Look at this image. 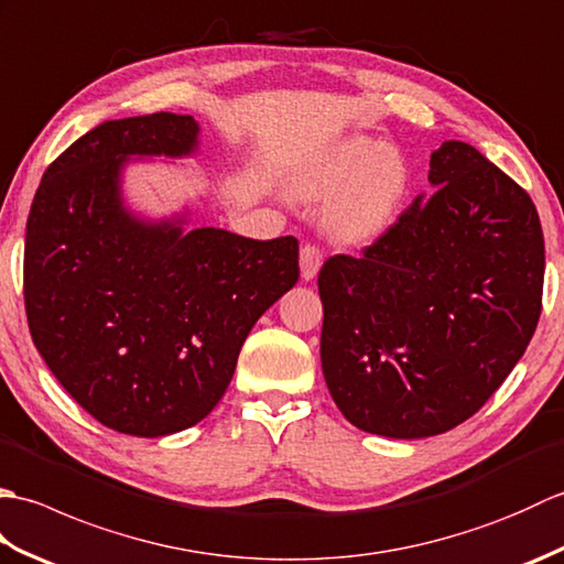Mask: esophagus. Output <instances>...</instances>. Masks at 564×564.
<instances>
[{"mask_svg": "<svg viewBox=\"0 0 564 564\" xmlns=\"http://www.w3.org/2000/svg\"><path fill=\"white\" fill-rule=\"evenodd\" d=\"M322 267V251L315 245H305L301 249V275L303 281H313Z\"/></svg>", "mask_w": 564, "mask_h": 564, "instance_id": "34e87169", "label": "esophagus"}]
</instances>
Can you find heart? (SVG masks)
<instances>
[{
	"label": "heart",
	"instance_id": "heart-1",
	"mask_svg": "<svg viewBox=\"0 0 564 564\" xmlns=\"http://www.w3.org/2000/svg\"><path fill=\"white\" fill-rule=\"evenodd\" d=\"M414 170L406 154L373 138H344L301 162L291 174L289 194L301 203L325 200L327 235L337 245L376 242L412 196Z\"/></svg>",
	"mask_w": 564,
	"mask_h": 564
}]
</instances>
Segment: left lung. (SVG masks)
Instances as JSON below:
<instances>
[{
  "label": "left lung",
  "mask_w": 564,
  "mask_h": 564,
  "mask_svg": "<svg viewBox=\"0 0 564 564\" xmlns=\"http://www.w3.org/2000/svg\"><path fill=\"white\" fill-rule=\"evenodd\" d=\"M429 184L361 259L319 271L322 373L349 422L426 438L470 419L541 317L545 247L531 196L473 145L431 152Z\"/></svg>",
  "instance_id": "1"
}]
</instances>
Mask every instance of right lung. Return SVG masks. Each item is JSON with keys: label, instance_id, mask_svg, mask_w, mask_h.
I'll return each instance as SVG.
<instances>
[{"label": "right lung", "instance_id": "add662e5", "mask_svg": "<svg viewBox=\"0 0 564 564\" xmlns=\"http://www.w3.org/2000/svg\"><path fill=\"white\" fill-rule=\"evenodd\" d=\"M194 116L106 121L47 166L23 249L35 349L69 398L128 436L206 419L257 319L297 283V239L188 230L191 208L148 218L126 203L142 160L194 158Z\"/></svg>", "mask_w": 564, "mask_h": 564}]
</instances>
